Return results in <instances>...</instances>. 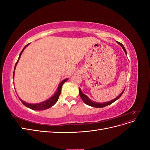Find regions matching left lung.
Wrapping results in <instances>:
<instances>
[{"label": "left lung", "instance_id": "obj_1", "mask_svg": "<svg viewBox=\"0 0 150 150\" xmlns=\"http://www.w3.org/2000/svg\"><path fill=\"white\" fill-rule=\"evenodd\" d=\"M117 43H118V44L120 45V46L122 47V48L123 49L124 51H125V52L126 53V54H127L126 51V49H125V48L123 45H122L121 43H120V42H117ZM79 95H80V96H81V99H82V100L84 101V103H85L86 104H87V105H89V106H92V107H94V108H103V107H105V106H106L110 105V104H112V103H114L115 101H116L117 100V99H118L121 96V95L122 94V93H123L124 91H125V89H124L123 91H122V92L118 96L116 97V98H115L114 99H112V100H111V101H108V102H105V103H96V102H94V101H92L91 99H90L87 96H86V95H85L84 94H83V93H82V91H81V89L79 88Z\"/></svg>", "mask_w": 150, "mask_h": 150}]
</instances>
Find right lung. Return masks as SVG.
<instances>
[{
	"mask_svg": "<svg viewBox=\"0 0 150 150\" xmlns=\"http://www.w3.org/2000/svg\"><path fill=\"white\" fill-rule=\"evenodd\" d=\"M29 44H27L26 46L24 47V49H22V51H21V52L20 53L19 57V58H18V60H17V62H16V65H15V68H16V65H17V64L18 61H19V59H20V57H21V56L22 53L23 52V51H24V50L25 49V48L27 46H28ZM15 68H14V70H15ZM13 75H14V71H13ZM67 79H65L64 80H63L59 84L57 91H56L55 93H54V94L52 96H51L49 99H47L46 101H43V102H41V103H37V104H30V103H26V102H25V101H22V99H21L19 98L20 100L21 101V102H22V103H23L24 105H25L26 107H28V108L31 109V110H38V111H39V110H46V109H48V108H49L52 107V106L53 105H54V104H56V103L58 99H59V95H60V94H61L62 86L63 84H64V83L66 82V81H67Z\"/></svg>",
	"mask_w": 150,
	"mask_h": 150,
	"instance_id": "add662e5",
	"label": "right lung"
}]
</instances>
